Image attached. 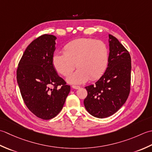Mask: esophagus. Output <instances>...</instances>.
<instances>
[{"label":"esophagus","instance_id":"1","mask_svg":"<svg viewBox=\"0 0 152 152\" xmlns=\"http://www.w3.org/2000/svg\"><path fill=\"white\" fill-rule=\"evenodd\" d=\"M72 88L74 89H79L80 88V86H75V85H73L72 86Z\"/></svg>","mask_w":152,"mask_h":152}]
</instances>
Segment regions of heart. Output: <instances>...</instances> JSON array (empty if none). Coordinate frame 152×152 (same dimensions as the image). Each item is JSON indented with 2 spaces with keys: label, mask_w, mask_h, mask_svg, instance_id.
I'll use <instances>...</instances> for the list:
<instances>
[{
  "label": "heart",
  "mask_w": 152,
  "mask_h": 152,
  "mask_svg": "<svg viewBox=\"0 0 152 152\" xmlns=\"http://www.w3.org/2000/svg\"><path fill=\"white\" fill-rule=\"evenodd\" d=\"M64 54L56 53L52 64L60 75L67 76L77 65L76 72L67 77L71 84H83L88 79L97 80L106 72L109 51L106 43L90 38L77 39L64 47Z\"/></svg>",
  "instance_id": "1"
}]
</instances>
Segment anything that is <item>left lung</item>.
Listing matches in <instances>:
<instances>
[{
  "label": "left lung",
  "mask_w": 152,
  "mask_h": 152,
  "mask_svg": "<svg viewBox=\"0 0 152 152\" xmlns=\"http://www.w3.org/2000/svg\"><path fill=\"white\" fill-rule=\"evenodd\" d=\"M109 61L104 75L95 85L86 86L88 92L84 105L97 118L117 112L125 103L130 92L131 58L129 52L115 37L109 35Z\"/></svg>",
  "instance_id": "8db88e82"
}]
</instances>
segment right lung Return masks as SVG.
Returning <instances> with one entry per match:
<instances>
[{
    "instance_id": "add662e5",
    "label": "right lung",
    "mask_w": 152,
    "mask_h": 152,
    "mask_svg": "<svg viewBox=\"0 0 152 152\" xmlns=\"http://www.w3.org/2000/svg\"><path fill=\"white\" fill-rule=\"evenodd\" d=\"M56 37L43 35L27 46L18 64L17 81L26 106L48 120L62 110L70 86L58 75L52 64Z\"/></svg>"
}]
</instances>
